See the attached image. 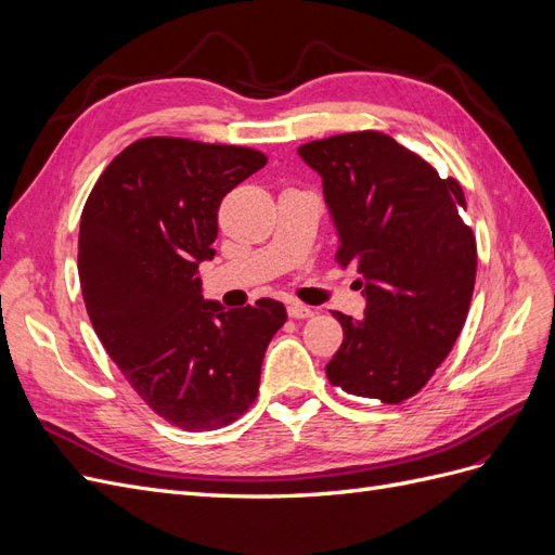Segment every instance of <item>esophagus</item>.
Returning <instances> with one entry per match:
<instances>
[{
    "instance_id": "34e87169",
    "label": "esophagus",
    "mask_w": 555,
    "mask_h": 555,
    "mask_svg": "<svg viewBox=\"0 0 555 555\" xmlns=\"http://www.w3.org/2000/svg\"><path fill=\"white\" fill-rule=\"evenodd\" d=\"M287 312H289V317H294V319H308V317L314 314V310H312L310 306H304V304H289Z\"/></svg>"
}]
</instances>
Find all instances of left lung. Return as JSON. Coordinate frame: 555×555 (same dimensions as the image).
Instances as JSON below:
<instances>
[{
    "label": "left lung",
    "mask_w": 555,
    "mask_h": 555,
    "mask_svg": "<svg viewBox=\"0 0 555 555\" xmlns=\"http://www.w3.org/2000/svg\"><path fill=\"white\" fill-rule=\"evenodd\" d=\"M298 155L322 176L335 259L357 268L365 298L361 319L333 312L345 338L326 377L396 405L449 357L473 300L477 243L459 215L463 190L382 131L312 141Z\"/></svg>",
    "instance_id": "8db88e82"
}]
</instances>
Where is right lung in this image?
<instances>
[{"label": "right lung", "instance_id": "obj_1", "mask_svg": "<svg viewBox=\"0 0 555 555\" xmlns=\"http://www.w3.org/2000/svg\"><path fill=\"white\" fill-rule=\"evenodd\" d=\"M266 164L259 150L153 137L125 147L80 215L78 275L90 322L145 405L188 430L222 428L259 391L273 298L227 310L201 294L222 198Z\"/></svg>", "mask_w": 555, "mask_h": 555}]
</instances>
